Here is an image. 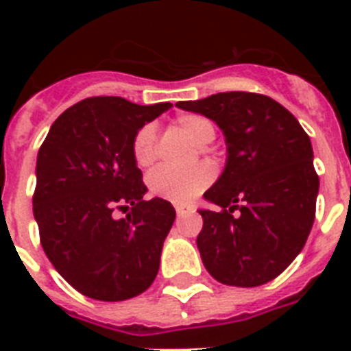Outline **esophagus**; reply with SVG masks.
<instances>
[{"instance_id":"34e87169","label":"esophagus","mask_w":351,"mask_h":351,"mask_svg":"<svg viewBox=\"0 0 351 351\" xmlns=\"http://www.w3.org/2000/svg\"><path fill=\"white\" fill-rule=\"evenodd\" d=\"M189 211H193V208H189V206H182V204H178L176 206V215H178V219L180 217H184V215H187Z\"/></svg>"}]
</instances>
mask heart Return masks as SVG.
I'll return each mask as SVG.
<instances>
[{"mask_svg":"<svg viewBox=\"0 0 351 351\" xmlns=\"http://www.w3.org/2000/svg\"><path fill=\"white\" fill-rule=\"evenodd\" d=\"M176 127L198 147H204L215 140V125L211 120L200 114H184L176 120ZM154 127L145 125L136 132L132 142V154L138 165H149L154 160ZM213 167L208 164L197 165L189 171L178 173L167 167H158L147 176L149 191L154 197L175 204L191 202L213 182Z\"/></svg>","mask_w":351,"mask_h":351,"instance_id":"1","label":"heart"}]
</instances>
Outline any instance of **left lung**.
<instances>
[{"label":"left lung","mask_w":351,"mask_h":351,"mask_svg":"<svg viewBox=\"0 0 351 351\" xmlns=\"http://www.w3.org/2000/svg\"><path fill=\"white\" fill-rule=\"evenodd\" d=\"M176 107L213 120L228 147L222 175L204 193L220 211L200 209L204 266L228 286L269 282L302 251L315 220L310 136L286 107L255 93H219Z\"/></svg>","instance_id":"left-lung-1"}]
</instances>
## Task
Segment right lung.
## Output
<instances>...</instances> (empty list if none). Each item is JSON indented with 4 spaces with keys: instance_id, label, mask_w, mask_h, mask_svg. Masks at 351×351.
<instances>
[{
    "instance_id": "right-lung-1",
    "label": "right lung",
    "mask_w": 351,
    "mask_h": 351,
    "mask_svg": "<svg viewBox=\"0 0 351 351\" xmlns=\"http://www.w3.org/2000/svg\"><path fill=\"white\" fill-rule=\"evenodd\" d=\"M169 101L138 106L120 96H96L62 112L36 160L32 198L41 245L74 289L117 302L143 293L160 267L175 208L143 200L132 142ZM114 208H131L114 219Z\"/></svg>"
}]
</instances>
